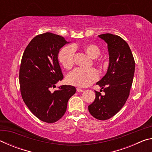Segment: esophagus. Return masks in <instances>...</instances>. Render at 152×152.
Segmentation results:
<instances>
[{"mask_svg":"<svg viewBox=\"0 0 152 152\" xmlns=\"http://www.w3.org/2000/svg\"><path fill=\"white\" fill-rule=\"evenodd\" d=\"M76 91H78V92H82L84 91V90L80 88H76Z\"/></svg>","mask_w":152,"mask_h":152,"instance_id":"esophagus-1","label":"esophagus"}]
</instances>
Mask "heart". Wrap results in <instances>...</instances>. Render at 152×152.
I'll return each instance as SVG.
<instances>
[{
    "mask_svg": "<svg viewBox=\"0 0 152 152\" xmlns=\"http://www.w3.org/2000/svg\"><path fill=\"white\" fill-rule=\"evenodd\" d=\"M76 45H68L61 50L58 55V60L64 68L69 70L72 68L74 64ZM85 52L90 57L94 59V63L100 66L104 65V61L99 57L101 55V51L96 45L86 44L83 47ZM98 73L94 68L84 70L82 68H76L67 76V82L71 85L86 87L96 80Z\"/></svg>",
    "mask_w": 152,
    "mask_h": 152,
    "instance_id": "b5f03b06",
    "label": "heart"
}]
</instances>
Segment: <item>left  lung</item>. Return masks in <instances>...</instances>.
Wrapping results in <instances>:
<instances>
[{
	"label": "left lung",
	"mask_w": 152,
	"mask_h": 152,
	"mask_svg": "<svg viewBox=\"0 0 152 152\" xmlns=\"http://www.w3.org/2000/svg\"><path fill=\"white\" fill-rule=\"evenodd\" d=\"M107 43L109 65L107 72L96 83L104 92L95 91L94 102L88 106L92 116L107 120L121 109L129 96L135 72V60L127 43L118 35H99Z\"/></svg>",
	"instance_id": "8db88e82"
}]
</instances>
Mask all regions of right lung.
<instances>
[{
  "instance_id": "obj_1",
  "label": "right lung",
  "mask_w": 152,
  "mask_h": 152,
  "mask_svg": "<svg viewBox=\"0 0 152 152\" xmlns=\"http://www.w3.org/2000/svg\"><path fill=\"white\" fill-rule=\"evenodd\" d=\"M69 42L51 33L38 35L31 41L23 55L19 70L20 94L33 115L43 122L53 123L63 117L68 100L76 88L62 85L50 92L63 79L58 60L60 49Z\"/></svg>"
}]
</instances>
